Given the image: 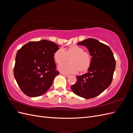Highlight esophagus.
Masks as SVG:
<instances>
[{
    "instance_id": "obj_1",
    "label": "esophagus",
    "mask_w": 133,
    "mask_h": 133,
    "mask_svg": "<svg viewBox=\"0 0 133 133\" xmlns=\"http://www.w3.org/2000/svg\"><path fill=\"white\" fill-rule=\"evenodd\" d=\"M62 74H63L64 76H65V77H69V76H70V75L69 74H64V73H61Z\"/></svg>"
}]
</instances>
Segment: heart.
Instances as JSON below:
<instances>
[{
	"label": "heart",
	"instance_id": "1",
	"mask_svg": "<svg viewBox=\"0 0 133 133\" xmlns=\"http://www.w3.org/2000/svg\"><path fill=\"white\" fill-rule=\"evenodd\" d=\"M70 63H63L58 66V69L65 73H75L87 70L91 63V56L88 52L84 51L82 48L74 45L65 51L60 48L55 52L54 58L58 64L67 61L70 58Z\"/></svg>",
	"mask_w": 133,
	"mask_h": 133
}]
</instances>
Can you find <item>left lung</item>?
I'll use <instances>...</instances> for the list:
<instances>
[{
  "instance_id": "obj_1",
  "label": "left lung",
  "mask_w": 133,
  "mask_h": 133,
  "mask_svg": "<svg viewBox=\"0 0 133 133\" xmlns=\"http://www.w3.org/2000/svg\"><path fill=\"white\" fill-rule=\"evenodd\" d=\"M77 45L85 46L92 57L88 72L76 76L77 81L71 86L74 93L85 99L94 98L110 86L115 69V60L110 48L98 40L89 38Z\"/></svg>"
}]
</instances>
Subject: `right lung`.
<instances>
[{
  "instance_id": "right-lung-1",
  "label": "right lung",
  "mask_w": 133,
  "mask_h": 133,
  "mask_svg": "<svg viewBox=\"0 0 133 133\" xmlns=\"http://www.w3.org/2000/svg\"><path fill=\"white\" fill-rule=\"evenodd\" d=\"M59 49L54 42L42 40L28 43L18 51L14 75L25 95L37 97L49 89L59 74L54 58L55 52Z\"/></svg>"
}]
</instances>
